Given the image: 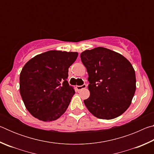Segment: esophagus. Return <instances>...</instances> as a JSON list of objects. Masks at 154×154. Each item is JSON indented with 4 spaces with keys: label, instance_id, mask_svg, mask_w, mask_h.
Listing matches in <instances>:
<instances>
[{
    "label": "esophagus",
    "instance_id": "34e87169",
    "mask_svg": "<svg viewBox=\"0 0 154 154\" xmlns=\"http://www.w3.org/2000/svg\"><path fill=\"white\" fill-rule=\"evenodd\" d=\"M86 87H87V85L85 84V83H83V84L82 85H77L76 88H77V90L78 91H79V90H81L83 89V88H85Z\"/></svg>",
    "mask_w": 154,
    "mask_h": 154
}]
</instances>
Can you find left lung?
Segmentation results:
<instances>
[{
	"label": "left lung",
	"mask_w": 154,
	"mask_h": 154,
	"mask_svg": "<svg viewBox=\"0 0 154 154\" xmlns=\"http://www.w3.org/2000/svg\"><path fill=\"white\" fill-rule=\"evenodd\" d=\"M87 69L90 97L83 100L91 113L99 119H114L129 107L136 90L132 64L124 57L105 48L81 54Z\"/></svg>",
	"instance_id": "obj_1"
}]
</instances>
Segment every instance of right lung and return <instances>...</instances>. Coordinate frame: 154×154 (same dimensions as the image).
Masks as SVG:
<instances>
[{
    "label": "right lung",
    "instance_id": "add662e5",
    "mask_svg": "<svg viewBox=\"0 0 154 154\" xmlns=\"http://www.w3.org/2000/svg\"><path fill=\"white\" fill-rule=\"evenodd\" d=\"M77 52L52 50L37 55L24 65L20 75V92L32 116L44 122L59 118L75 93L67 82L70 66Z\"/></svg>",
    "mask_w": 154,
    "mask_h": 154
}]
</instances>
